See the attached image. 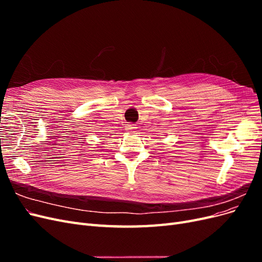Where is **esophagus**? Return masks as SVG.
<instances>
[{"mask_svg":"<svg viewBox=\"0 0 262 262\" xmlns=\"http://www.w3.org/2000/svg\"><path fill=\"white\" fill-rule=\"evenodd\" d=\"M125 130L126 131H129V132H132V131H134V130H136V125H134V124H132V123H130V124H128V125H126L125 126Z\"/></svg>","mask_w":262,"mask_h":262,"instance_id":"esophagus-1","label":"esophagus"}]
</instances>
